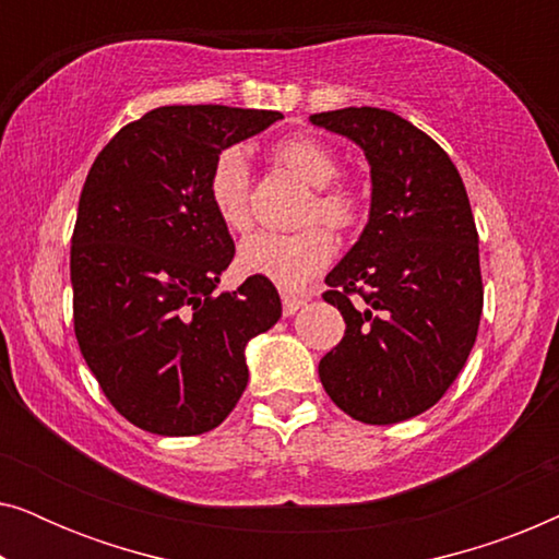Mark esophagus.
Returning <instances> with one entry per match:
<instances>
[{
  "label": "esophagus",
  "instance_id": "1",
  "mask_svg": "<svg viewBox=\"0 0 559 559\" xmlns=\"http://www.w3.org/2000/svg\"><path fill=\"white\" fill-rule=\"evenodd\" d=\"M302 305H305L302 297H297V295H282V312H285L287 318L295 316V312L300 310Z\"/></svg>",
  "mask_w": 559,
  "mask_h": 559
}]
</instances>
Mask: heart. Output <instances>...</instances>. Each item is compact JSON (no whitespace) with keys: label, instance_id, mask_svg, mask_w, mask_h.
I'll use <instances>...</instances> for the list:
<instances>
[{"label":"heart","instance_id":"obj_1","mask_svg":"<svg viewBox=\"0 0 559 559\" xmlns=\"http://www.w3.org/2000/svg\"><path fill=\"white\" fill-rule=\"evenodd\" d=\"M274 157L316 188V198L305 213V224L320 218L325 226L338 228V231L354 226L358 203L348 190L333 186L341 175V165L323 142L308 134L285 136L274 147ZM209 198L228 231L249 228V163L241 150H226L216 157L209 175ZM331 257L333 239L320 226L302 228L297 234H251L236 251L241 272L264 277L285 289L302 287L331 262Z\"/></svg>","mask_w":559,"mask_h":559}]
</instances>
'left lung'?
<instances>
[{
	"label": "left lung",
	"instance_id": "left-lung-1",
	"mask_svg": "<svg viewBox=\"0 0 559 559\" xmlns=\"http://www.w3.org/2000/svg\"><path fill=\"white\" fill-rule=\"evenodd\" d=\"M310 124L358 144L371 167L369 224L325 277L346 335L320 358V381L358 423H402L448 392L476 343L484 285L468 193L445 150L400 114L348 106Z\"/></svg>",
	"mask_w": 559,
	"mask_h": 559
}]
</instances>
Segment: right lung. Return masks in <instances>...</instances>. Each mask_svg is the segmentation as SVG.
<instances>
[{
    "label": "right lung",
    "mask_w": 559,
    "mask_h": 559,
    "mask_svg": "<svg viewBox=\"0 0 559 559\" xmlns=\"http://www.w3.org/2000/svg\"><path fill=\"white\" fill-rule=\"evenodd\" d=\"M280 111L159 106L98 152L71 247L73 323L98 386L129 423L182 438L218 427L249 381L247 343L282 316L270 280L216 293L234 239L213 211L221 152Z\"/></svg>",
    "instance_id": "1"
}]
</instances>
